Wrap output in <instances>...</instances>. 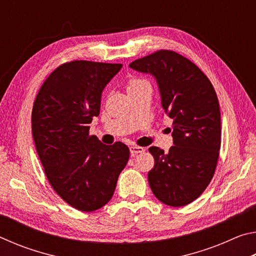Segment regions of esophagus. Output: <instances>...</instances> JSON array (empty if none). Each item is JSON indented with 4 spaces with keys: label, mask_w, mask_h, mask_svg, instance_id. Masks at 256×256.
<instances>
[{
    "label": "esophagus",
    "mask_w": 256,
    "mask_h": 256,
    "mask_svg": "<svg viewBox=\"0 0 256 256\" xmlns=\"http://www.w3.org/2000/svg\"><path fill=\"white\" fill-rule=\"evenodd\" d=\"M144 151V148H142V146H130V152H131L132 157H136V154H142Z\"/></svg>",
    "instance_id": "34e87169"
}]
</instances>
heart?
<instances>
[{"instance_id": "obj_1", "label": "heart", "mask_w": 256, "mask_h": 256, "mask_svg": "<svg viewBox=\"0 0 256 256\" xmlns=\"http://www.w3.org/2000/svg\"><path fill=\"white\" fill-rule=\"evenodd\" d=\"M151 88L150 82L144 79V78H138V76H131L128 78L126 81V90L128 94H132L134 92H140L142 89Z\"/></svg>"}]
</instances>
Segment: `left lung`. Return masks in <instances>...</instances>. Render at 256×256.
Segmentation results:
<instances>
[{
	"label": "left lung",
	"mask_w": 256,
	"mask_h": 256,
	"mask_svg": "<svg viewBox=\"0 0 256 256\" xmlns=\"http://www.w3.org/2000/svg\"><path fill=\"white\" fill-rule=\"evenodd\" d=\"M130 68L154 76L164 110L174 120L168 154L149 148L154 158L150 188L164 204H188L209 185L219 158L222 122L214 86L196 64L172 50H157Z\"/></svg>",
	"instance_id": "1"
}]
</instances>
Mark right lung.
<instances>
[{"mask_svg": "<svg viewBox=\"0 0 256 256\" xmlns=\"http://www.w3.org/2000/svg\"><path fill=\"white\" fill-rule=\"evenodd\" d=\"M122 64L72 60L50 73L32 112L34 142L52 188L84 212L110 200L130 150L122 142L102 144L89 136L100 112L102 92Z\"/></svg>", "mask_w": 256, "mask_h": 256, "instance_id": "right-lung-1", "label": "right lung"}]
</instances>
